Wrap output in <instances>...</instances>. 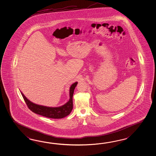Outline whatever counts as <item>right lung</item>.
<instances>
[{
    "mask_svg": "<svg viewBox=\"0 0 156 156\" xmlns=\"http://www.w3.org/2000/svg\"><path fill=\"white\" fill-rule=\"evenodd\" d=\"M78 82H76L72 84L69 89V100L66 104L59 107H48L45 106L34 104L27 99L22 92L21 94L27 104L28 108L35 114L41 115L46 118L52 119H62L65 118L70 114L73 109V96L74 90Z\"/></svg>",
    "mask_w": 156,
    "mask_h": 156,
    "instance_id": "add662e5",
    "label": "right lung"
}]
</instances>
